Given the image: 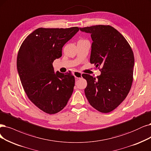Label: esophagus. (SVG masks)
Returning <instances> with one entry per match:
<instances>
[{
  "label": "esophagus",
  "instance_id": "obj_1",
  "mask_svg": "<svg viewBox=\"0 0 151 151\" xmlns=\"http://www.w3.org/2000/svg\"><path fill=\"white\" fill-rule=\"evenodd\" d=\"M74 76L77 79H80V78H81L82 77V74L80 72H78V71H76L74 73Z\"/></svg>",
  "mask_w": 151,
  "mask_h": 151
}]
</instances>
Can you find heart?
I'll use <instances>...</instances> for the list:
<instances>
[{"label": "heart", "mask_w": 151, "mask_h": 151, "mask_svg": "<svg viewBox=\"0 0 151 151\" xmlns=\"http://www.w3.org/2000/svg\"><path fill=\"white\" fill-rule=\"evenodd\" d=\"M84 40H83V39H81V40H80L78 42H81V41H84Z\"/></svg>", "instance_id": "heart-1"}]
</instances>
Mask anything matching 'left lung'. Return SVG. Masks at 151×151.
Wrapping results in <instances>:
<instances>
[{
	"instance_id": "obj_1",
	"label": "left lung",
	"mask_w": 151,
	"mask_h": 151,
	"mask_svg": "<svg viewBox=\"0 0 151 151\" xmlns=\"http://www.w3.org/2000/svg\"><path fill=\"white\" fill-rule=\"evenodd\" d=\"M80 30L91 34L90 63L101 68V75L96 78L82 75L87 81L86 97L94 109L109 113L124 101L131 90L133 52L123 35L110 25H93Z\"/></svg>"
}]
</instances>
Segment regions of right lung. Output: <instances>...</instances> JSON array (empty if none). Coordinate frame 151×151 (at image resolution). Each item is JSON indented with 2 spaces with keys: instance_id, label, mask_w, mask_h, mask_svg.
I'll return each instance as SVG.
<instances>
[{
  "instance_id": "right-lung-1",
  "label": "right lung",
  "mask_w": 151,
  "mask_h": 151,
  "mask_svg": "<svg viewBox=\"0 0 151 151\" xmlns=\"http://www.w3.org/2000/svg\"><path fill=\"white\" fill-rule=\"evenodd\" d=\"M78 30L77 27L38 28L20 47L17 67L22 86L29 99L45 113L53 114L62 110L73 91L75 80L71 71L55 73L52 63Z\"/></svg>"
}]
</instances>
